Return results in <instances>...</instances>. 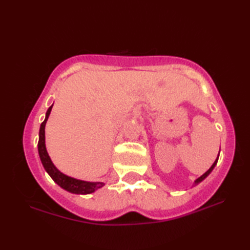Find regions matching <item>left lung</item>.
I'll return each mask as SVG.
<instances>
[{"mask_svg": "<svg viewBox=\"0 0 250 250\" xmlns=\"http://www.w3.org/2000/svg\"><path fill=\"white\" fill-rule=\"evenodd\" d=\"M218 158H219V153H218V156H217V159L215 160V162L213 163V166H211L209 168H208V171H206L203 175H202V176H200L198 179H195L194 180V183H193V186H196V185H199L201 182H203V180L208 176V175L211 173V171H213L214 169V167H216V164H217V162H218Z\"/></svg>", "mask_w": 250, "mask_h": 250, "instance_id": "obj_1", "label": "left lung"}]
</instances>
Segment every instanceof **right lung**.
Wrapping results in <instances>:
<instances>
[{"mask_svg": "<svg viewBox=\"0 0 250 250\" xmlns=\"http://www.w3.org/2000/svg\"><path fill=\"white\" fill-rule=\"evenodd\" d=\"M54 105V104H52ZM52 105L46 111L45 120L42 122L41 128H40V133H39V144H37V148H39V155L41 162L43 164L45 171L48 173L49 176L52 178V180L59 185L62 189H64L68 192L74 193V194H90L93 193L98 189L102 188L105 186L102 182H86V180H81L73 178L71 176H67V175L63 174L61 171H59L56 167V166L52 163L51 159L47 152L46 149V144H45V125L46 122L49 118L50 111L52 108Z\"/></svg>", "mask_w": 250, "mask_h": 250, "instance_id": "right-lung-1", "label": "right lung"}]
</instances>
